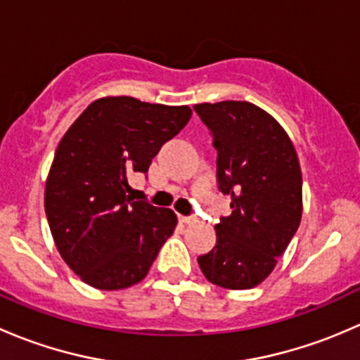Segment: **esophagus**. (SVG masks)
Returning a JSON list of instances; mask_svg holds the SVG:
<instances>
[{
    "label": "esophagus",
    "instance_id": "34e87169",
    "mask_svg": "<svg viewBox=\"0 0 360 360\" xmlns=\"http://www.w3.org/2000/svg\"><path fill=\"white\" fill-rule=\"evenodd\" d=\"M179 221L183 224H193V223H197V219H195V217H186V216H179Z\"/></svg>",
    "mask_w": 360,
    "mask_h": 360
}]
</instances>
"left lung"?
<instances>
[{
  "label": "left lung",
  "instance_id": "8db88e82",
  "mask_svg": "<svg viewBox=\"0 0 360 360\" xmlns=\"http://www.w3.org/2000/svg\"><path fill=\"white\" fill-rule=\"evenodd\" d=\"M195 111L217 150V183L233 212L216 224L217 240L198 256L202 274L224 289H250L274 271L303 212V177L281 123L248 101L203 103Z\"/></svg>",
  "mask_w": 360,
  "mask_h": 360
}]
</instances>
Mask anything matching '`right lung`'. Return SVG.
<instances>
[{
  "label": "right lung",
  "instance_id": "1",
  "mask_svg": "<svg viewBox=\"0 0 360 360\" xmlns=\"http://www.w3.org/2000/svg\"><path fill=\"white\" fill-rule=\"evenodd\" d=\"M191 118L188 106L101 97L57 146L45 212L60 257L101 291L136 285L174 233V210L134 202L129 174L148 172L160 148Z\"/></svg>",
  "mask_w": 360,
  "mask_h": 360
}]
</instances>
